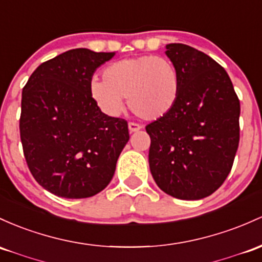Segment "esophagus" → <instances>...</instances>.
<instances>
[{
    "mask_svg": "<svg viewBox=\"0 0 262 262\" xmlns=\"http://www.w3.org/2000/svg\"><path fill=\"white\" fill-rule=\"evenodd\" d=\"M128 129L130 133H134V132H138L142 129V126H140L139 124H137V123H129L128 124Z\"/></svg>",
    "mask_w": 262,
    "mask_h": 262,
    "instance_id": "1",
    "label": "esophagus"
}]
</instances>
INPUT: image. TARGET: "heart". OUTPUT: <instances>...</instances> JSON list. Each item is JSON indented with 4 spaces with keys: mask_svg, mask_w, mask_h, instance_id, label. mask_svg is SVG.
Wrapping results in <instances>:
<instances>
[{
    "mask_svg": "<svg viewBox=\"0 0 262 262\" xmlns=\"http://www.w3.org/2000/svg\"><path fill=\"white\" fill-rule=\"evenodd\" d=\"M104 79L93 78L92 98L109 116H118L128 97L130 111L144 120L170 113L180 94V73L170 59L155 56L132 57L109 64Z\"/></svg>",
    "mask_w": 262,
    "mask_h": 262,
    "instance_id": "obj_1",
    "label": "heart"
}]
</instances>
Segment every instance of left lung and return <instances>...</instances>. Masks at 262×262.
<instances>
[{"instance_id": "1", "label": "left lung", "mask_w": 262, "mask_h": 262, "mask_svg": "<svg viewBox=\"0 0 262 262\" xmlns=\"http://www.w3.org/2000/svg\"><path fill=\"white\" fill-rule=\"evenodd\" d=\"M165 54L180 73V94L170 113L145 126L150 173L170 196L199 200L231 170L240 102L226 71L208 54L183 43L166 45Z\"/></svg>"}]
</instances>
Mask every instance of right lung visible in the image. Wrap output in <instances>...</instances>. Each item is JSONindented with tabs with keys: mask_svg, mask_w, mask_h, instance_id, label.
I'll return each instance as SVG.
<instances>
[{
	"mask_svg": "<svg viewBox=\"0 0 262 262\" xmlns=\"http://www.w3.org/2000/svg\"><path fill=\"white\" fill-rule=\"evenodd\" d=\"M114 52L76 48L42 63L22 91L19 133L28 168L52 194L83 199L111 183L129 140L128 123L92 98L96 70Z\"/></svg>",
	"mask_w": 262,
	"mask_h": 262,
	"instance_id": "obj_1",
	"label": "right lung"
}]
</instances>
